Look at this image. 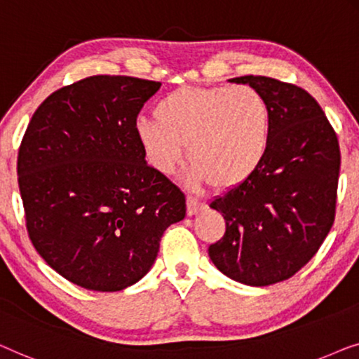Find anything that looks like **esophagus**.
<instances>
[{"label": "esophagus", "mask_w": 359, "mask_h": 359, "mask_svg": "<svg viewBox=\"0 0 359 359\" xmlns=\"http://www.w3.org/2000/svg\"><path fill=\"white\" fill-rule=\"evenodd\" d=\"M203 208H205V203H201V201L194 198V196H189V198H187V215L189 216L196 215Z\"/></svg>", "instance_id": "34e87169"}]
</instances>
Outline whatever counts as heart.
I'll list each match as a JSON object with an SVG mask.
<instances>
[{
  "label": "heart",
  "mask_w": 359,
  "mask_h": 359,
  "mask_svg": "<svg viewBox=\"0 0 359 359\" xmlns=\"http://www.w3.org/2000/svg\"><path fill=\"white\" fill-rule=\"evenodd\" d=\"M271 112L252 86L180 88L156 104L154 120L140 118L136 140L148 163L172 174L190 161L189 182L234 189L259 169L270 141Z\"/></svg>",
  "instance_id": "heart-1"
}]
</instances>
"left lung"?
I'll return each mask as SVG.
<instances>
[{
    "label": "left lung",
    "instance_id": "1",
    "mask_svg": "<svg viewBox=\"0 0 359 359\" xmlns=\"http://www.w3.org/2000/svg\"><path fill=\"white\" fill-rule=\"evenodd\" d=\"M231 83L260 90L270 105L269 149L259 169L210 206L226 232L208 247L216 269L249 286L297 273L335 221L340 146L317 100L299 86L266 76Z\"/></svg>",
    "mask_w": 359,
    "mask_h": 359
}]
</instances>
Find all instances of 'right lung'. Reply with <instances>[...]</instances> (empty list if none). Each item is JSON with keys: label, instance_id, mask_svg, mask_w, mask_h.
Returning a JSON list of instances; mask_svg holds the SVG:
<instances>
[{"label": "right lung", "instance_id": "1", "mask_svg": "<svg viewBox=\"0 0 359 359\" xmlns=\"http://www.w3.org/2000/svg\"><path fill=\"white\" fill-rule=\"evenodd\" d=\"M161 83L97 74L55 90L19 146L26 228L52 269L90 291H120L153 266L185 195L148 165L135 125Z\"/></svg>", "mask_w": 359, "mask_h": 359}]
</instances>
